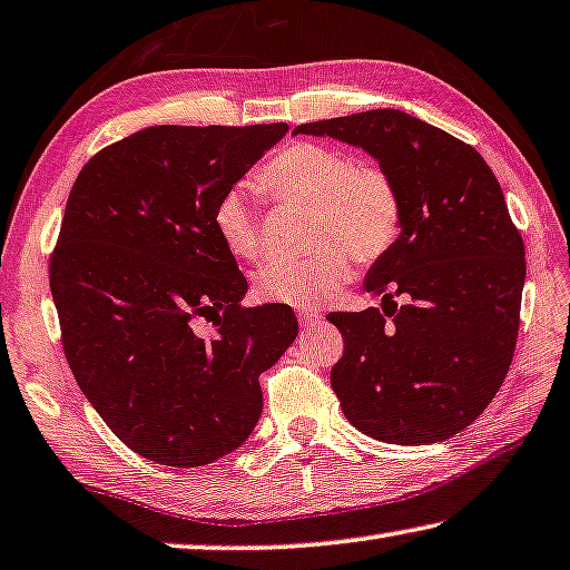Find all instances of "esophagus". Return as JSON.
<instances>
[{"mask_svg":"<svg viewBox=\"0 0 570 570\" xmlns=\"http://www.w3.org/2000/svg\"><path fill=\"white\" fill-rule=\"evenodd\" d=\"M297 321H301L303 328H311L315 323L321 321V311H313V308H301L297 311Z\"/></svg>","mask_w":570,"mask_h":570,"instance_id":"34e87169","label":"esophagus"}]
</instances>
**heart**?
<instances>
[{
	"label": "heart",
	"instance_id": "heart-1",
	"mask_svg": "<svg viewBox=\"0 0 570 570\" xmlns=\"http://www.w3.org/2000/svg\"><path fill=\"white\" fill-rule=\"evenodd\" d=\"M255 183L273 200L308 204V242L318 247L305 259H267L257 269L255 291L267 303L318 305L352 277V255L374 262L397 239L395 183L380 165L356 163L338 147L287 145L262 165ZM212 224L229 255L259 257V218L242 190H226L216 200Z\"/></svg>",
	"mask_w": 570,
	"mask_h": 570
}]
</instances>
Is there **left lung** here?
<instances>
[{"label":"left lung","mask_w":570,"mask_h":570,"mask_svg":"<svg viewBox=\"0 0 570 570\" xmlns=\"http://www.w3.org/2000/svg\"><path fill=\"white\" fill-rule=\"evenodd\" d=\"M295 135L358 147L400 196V236L364 277L380 308L328 313L346 344L331 370L341 410L384 443L456 435L502 387L520 328L524 244L492 168L400 109L311 121Z\"/></svg>","instance_id":"8db88e82"}]
</instances>
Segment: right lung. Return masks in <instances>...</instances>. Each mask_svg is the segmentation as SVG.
<instances>
[{"label":"right lung","instance_id":"obj_1","mask_svg":"<svg viewBox=\"0 0 570 570\" xmlns=\"http://www.w3.org/2000/svg\"><path fill=\"white\" fill-rule=\"evenodd\" d=\"M287 129L150 127L73 183L50 259L63 352L96 413L147 461L194 469L239 449L262 415L259 374L297 336L291 305L244 308L247 279L212 224ZM196 314L215 321L208 342Z\"/></svg>","mask_w":570,"mask_h":570}]
</instances>
